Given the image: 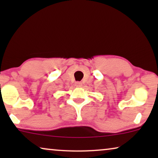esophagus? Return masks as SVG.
<instances>
[{"instance_id": "esophagus-1", "label": "esophagus", "mask_w": 158, "mask_h": 158, "mask_svg": "<svg viewBox=\"0 0 158 158\" xmlns=\"http://www.w3.org/2000/svg\"><path fill=\"white\" fill-rule=\"evenodd\" d=\"M75 85L77 88H81V87H82V85H83V84H82L81 82H75Z\"/></svg>"}]
</instances>
